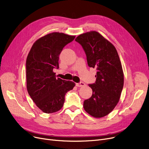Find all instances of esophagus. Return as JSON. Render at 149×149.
<instances>
[{
  "instance_id": "1",
  "label": "esophagus",
  "mask_w": 149,
  "mask_h": 149,
  "mask_svg": "<svg viewBox=\"0 0 149 149\" xmlns=\"http://www.w3.org/2000/svg\"><path fill=\"white\" fill-rule=\"evenodd\" d=\"M85 85H86L85 83L83 82H80V83H76V86L77 87H83V86H84Z\"/></svg>"
}]
</instances>
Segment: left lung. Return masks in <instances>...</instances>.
<instances>
[{
  "mask_svg": "<svg viewBox=\"0 0 149 149\" xmlns=\"http://www.w3.org/2000/svg\"><path fill=\"white\" fill-rule=\"evenodd\" d=\"M86 56L88 65L97 69L95 83L89 84L91 98L84 100V110L95 118L111 112L118 103L124 85L122 66L115 46L96 31L78 36Z\"/></svg>",
  "mask_w": 149,
  "mask_h": 149,
  "instance_id": "left-lung-1",
  "label": "left lung"
}]
</instances>
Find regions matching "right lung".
Segmentation results:
<instances>
[{"label":"right lung","instance_id":"right-lung-1","mask_svg":"<svg viewBox=\"0 0 149 149\" xmlns=\"http://www.w3.org/2000/svg\"><path fill=\"white\" fill-rule=\"evenodd\" d=\"M75 36L52 33L37 40L26 58V88L36 106L46 113L58 111L63 106L66 93L75 83L56 78L53 72L58 69L59 56Z\"/></svg>","mask_w":149,"mask_h":149}]
</instances>
